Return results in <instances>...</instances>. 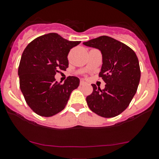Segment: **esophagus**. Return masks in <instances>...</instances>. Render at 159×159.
<instances>
[{"label":"esophagus","instance_id":"obj_1","mask_svg":"<svg viewBox=\"0 0 159 159\" xmlns=\"http://www.w3.org/2000/svg\"><path fill=\"white\" fill-rule=\"evenodd\" d=\"M87 84V83H86L84 80H81V81H80V85H84V84Z\"/></svg>","mask_w":159,"mask_h":159}]
</instances>
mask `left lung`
I'll return each instance as SVG.
<instances>
[{
  "instance_id": "left-lung-1",
  "label": "left lung",
  "mask_w": 159,
  "mask_h": 159,
  "mask_svg": "<svg viewBox=\"0 0 159 159\" xmlns=\"http://www.w3.org/2000/svg\"><path fill=\"white\" fill-rule=\"evenodd\" d=\"M98 49L102 56L99 77L106 83L101 90L92 84L93 92L86 98L91 110L106 118L124 112L136 94L141 78L139 61L132 49L106 35L83 43Z\"/></svg>"
}]
</instances>
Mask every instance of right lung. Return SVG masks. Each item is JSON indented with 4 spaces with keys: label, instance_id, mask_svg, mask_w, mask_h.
I'll return each instance as SVG.
<instances>
[{
    "label": "right lung",
    "instance_id": "right-lung-1",
    "mask_svg": "<svg viewBox=\"0 0 159 159\" xmlns=\"http://www.w3.org/2000/svg\"><path fill=\"white\" fill-rule=\"evenodd\" d=\"M80 43L48 33L35 39L23 51L18 71L20 89L27 104L38 115L49 117L61 112L79 85L77 77L69 76L62 84L54 76L68 67L67 55Z\"/></svg>",
    "mask_w": 159,
    "mask_h": 159
}]
</instances>
